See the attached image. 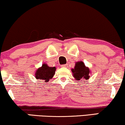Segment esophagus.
<instances>
[{
    "label": "esophagus",
    "instance_id": "esophagus-1",
    "mask_svg": "<svg viewBox=\"0 0 125 125\" xmlns=\"http://www.w3.org/2000/svg\"><path fill=\"white\" fill-rule=\"evenodd\" d=\"M62 67H67V64H62V65L61 66Z\"/></svg>",
    "mask_w": 125,
    "mask_h": 125
}]
</instances>
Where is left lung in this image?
<instances>
[{
	"mask_svg": "<svg viewBox=\"0 0 125 125\" xmlns=\"http://www.w3.org/2000/svg\"><path fill=\"white\" fill-rule=\"evenodd\" d=\"M72 72L73 73V77L77 80L78 82H80L79 81H81L82 79L87 80L90 78V69L88 67L85 66L82 61L76 62L74 68L72 69Z\"/></svg>",
	"mask_w": 125,
	"mask_h": 125,
	"instance_id": "obj_1",
	"label": "left lung"
}]
</instances>
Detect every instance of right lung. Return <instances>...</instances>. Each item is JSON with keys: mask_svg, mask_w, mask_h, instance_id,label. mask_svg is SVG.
<instances>
[{"mask_svg": "<svg viewBox=\"0 0 125 125\" xmlns=\"http://www.w3.org/2000/svg\"><path fill=\"white\" fill-rule=\"evenodd\" d=\"M55 71V67H49L47 64L43 63L41 67L36 70L35 73V78L38 80H43L45 82H48L53 77Z\"/></svg>", "mask_w": 125, "mask_h": 125, "instance_id": "right-lung-1", "label": "right lung"}]
</instances>
